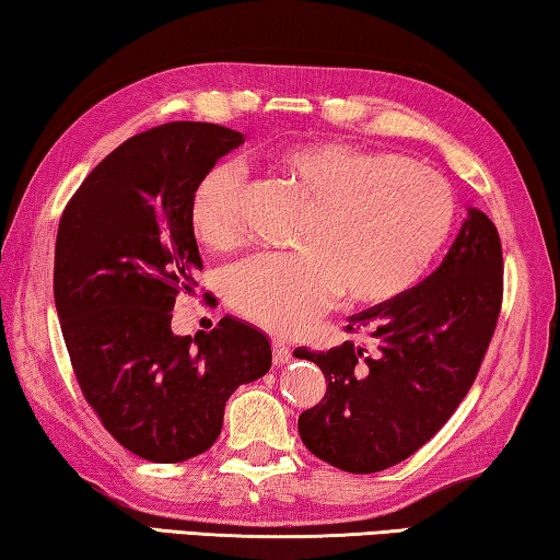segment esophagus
Segmentation results:
<instances>
[{
	"mask_svg": "<svg viewBox=\"0 0 560 560\" xmlns=\"http://www.w3.org/2000/svg\"><path fill=\"white\" fill-rule=\"evenodd\" d=\"M290 359H292V351H290V347L285 345V341L272 339V364L275 366H282V364H288Z\"/></svg>",
	"mask_w": 560,
	"mask_h": 560,
	"instance_id": "obj_1",
	"label": "esophagus"
}]
</instances>
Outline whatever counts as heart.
<instances>
[{"label":"heart","mask_w":560,"mask_h":560,"mask_svg":"<svg viewBox=\"0 0 560 560\" xmlns=\"http://www.w3.org/2000/svg\"><path fill=\"white\" fill-rule=\"evenodd\" d=\"M305 203L292 255H253L229 272L231 307L272 331L307 327L339 292L381 305L416 288L455 223L443 176L398 154L349 142L285 144L265 156ZM238 176L225 164L194 184L186 221L203 248L223 253L241 238Z\"/></svg>","instance_id":"heart-1"}]
</instances>
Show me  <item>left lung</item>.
<instances>
[{
	"label": "left lung",
	"mask_w": 560,
	"mask_h": 560,
	"mask_svg": "<svg viewBox=\"0 0 560 560\" xmlns=\"http://www.w3.org/2000/svg\"><path fill=\"white\" fill-rule=\"evenodd\" d=\"M504 298L497 225L469 209L440 268L404 295L349 317V335L315 361L327 394L300 416L312 455L354 475L388 469L443 428L482 366Z\"/></svg>",
	"instance_id": "obj_1"
}]
</instances>
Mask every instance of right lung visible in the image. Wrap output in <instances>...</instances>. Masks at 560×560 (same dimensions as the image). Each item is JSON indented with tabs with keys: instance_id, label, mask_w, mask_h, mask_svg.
Here are the masks:
<instances>
[{
	"instance_id": "add662e5",
	"label": "right lung",
	"mask_w": 560,
	"mask_h": 560,
	"mask_svg": "<svg viewBox=\"0 0 560 560\" xmlns=\"http://www.w3.org/2000/svg\"><path fill=\"white\" fill-rule=\"evenodd\" d=\"M238 144L223 125H156L107 154L58 223L54 300L75 381L107 433L150 463L206 453L225 400L272 361L268 337L233 317L194 337L172 331L176 295H191L203 270L186 203Z\"/></svg>"
}]
</instances>
